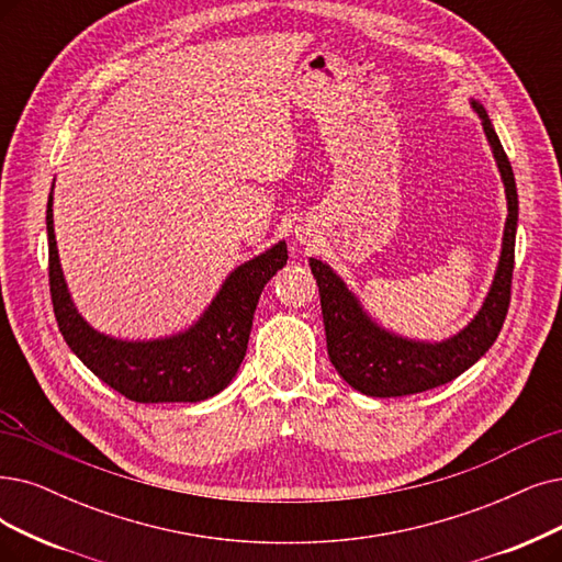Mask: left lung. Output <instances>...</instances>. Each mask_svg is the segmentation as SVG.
<instances>
[{
	"label": "left lung",
	"mask_w": 562,
	"mask_h": 562,
	"mask_svg": "<svg viewBox=\"0 0 562 562\" xmlns=\"http://www.w3.org/2000/svg\"><path fill=\"white\" fill-rule=\"evenodd\" d=\"M470 105L475 108L482 120L493 159H496L503 177L507 195V221L496 277H493L482 308L468 323V327L440 344L413 341L406 339V336L392 334L371 321L369 313L329 265L308 258L311 272L316 277L321 293L327 355L346 383L367 396H406L450 383V380L473 367L493 346L505 323L514 272V237L516 221H519V198H516V182L509 159L496 131H493L486 110L477 101H470Z\"/></svg>",
	"instance_id": "8db88e82"
}]
</instances>
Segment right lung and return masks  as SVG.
<instances>
[{
    "label": "right lung",
    "instance_id": "1",
    "mask_svg": "<svg viewBox=\"0 0 562 562\" xmlns=\"http://www.w3.org/2000/svg\"><path fill=\"white\" fill-rule=\"evenodd\" d=\"M46 223L55 318L64 341L89 371L136 403H195L231 385L249 346L262 288L288 260L285 241L239 265L189 329L154 341H122L89 327L71 302L57 256L53 193Z\"/></svg>",
    "mask_w": 562,
    "mask_h": 562
}]
</instances>
